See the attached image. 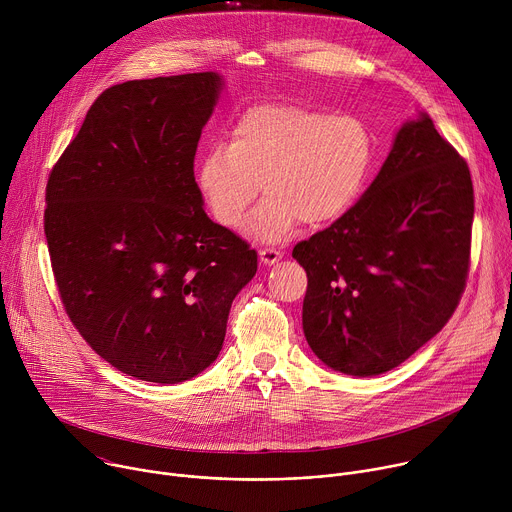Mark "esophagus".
<instances>
[{
  "label": "esophagus",
  "instance_id": "1",
  "mask_svg": "<svg viewBox=\"0 0 512 512\" xmlns=\"http://www.w3.org/2000/svg\"><path fill=\"white\" fill-rule=\"evenodd\" d=\"M259 259H261L263 265H273V263H277L281 259V253L277 249H273V247H263L259 251Z\"/></svg>",
  "mask_w": 512,
  "mask_h": 512
}]
</instances>
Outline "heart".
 Listing matches in <instances>:
<instances>
[{
	"instance_id": "obj_1",
	"label": "heart",
	"mask_w": 512,
	"mask_h": 512,
	"mask_svg": "<svg viewBox=\"0 0 512 512\" xmlns=\"http://www.w3.org/2000/svg\"><path fill=\"white\" fill-rule=\"evenodd\" d=\"M375 160L371 125L354 113L269 103L245 111L196 170L198 190L223 227H237L257 198L247 233L279 243L302 221L324 227L344 216L367 188Z\"/></svg>"
}]
</instances>
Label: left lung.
I'll list each match as a JSON object with an SVG mask.
<instances>
[{
  "instance_id": "left-lung-1",
  "label": "left lung",
  "mask_w": 512,
  "mask_h": 512,
  "mask_svg": "<svg viewBox=\"0 0 512 512\" xmlns=\"http://www.w3.org/2000/svg\"><path fill=\"white\" fill-rule=\"evenodd\" d=\"M472 221L468 164L419 113L362 198L291 253L308 273L302 324L314 354L352 377L405 362L458 308Z\"/></svg>"
}]
</instances>
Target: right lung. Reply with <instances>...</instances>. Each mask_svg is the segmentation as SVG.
<instances>
[{"instance_id": "obj_1", "label": "right lung", "mask_w": 512, "mask_h": 512, "mask_svg": "<svg viewBox=\"0 0 512 512\" xmlns=\"http://www.w3.org/2000/svg\"><path fill=\"white\" fill-rule=\"evenodd\" d=\"M216 72L99 95L50 172L44 233L64 310L117 371L174 385L216 360L257 253L206 216L194 180Z\"/></svg>"}]
</instances>
